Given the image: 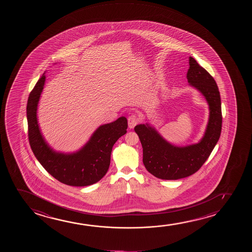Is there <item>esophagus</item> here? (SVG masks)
Segmentation results:
<instances>
[{
	"label": "esophagus",
	"instance_id": "obj_1",
	"mask_svg": "<svg viewBox=\"0 0 252 252\" xmlns=\"http://www.w3.org/2000/svg\"><path fill=\"white\" fill-rule=\"evenodd\" d=\"M140 121V117L139 115L136 114H132L128 117V127L130 129L134 128L136 125L138 124Z\"/></svg>",
	"mask_w": 252,
	"mask_h": 252
}]
</instances>
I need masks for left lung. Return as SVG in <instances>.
I'll return each instance as SVG.
<instances>
[{"mask_svg": "<svg viewBox=\"0 0 252 252\" xmlns=\"http://www.w3.org/2000/svg\"><path fill=\"white\" fill-rule=\"evenodd\" d=\"M187 79L189 86L205 97L209 107L207 127L200 141L178 146L167 141L151 124L137 125L134 127L143 147L144 165L159 179H181L194 174L207 161L220 137L221 100L216 82L192 57H189Z\"/></svg>", "mask_w": 252, "mask_h": 252, "instance_id": "left-lung-1", "label": "left lung"}]
</instances>
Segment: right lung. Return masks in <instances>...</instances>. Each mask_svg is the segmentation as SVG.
<instances>
[{"instance_id": "obj_1", "label": "right lung", "mask_w": 252, "mask_h": 252, "mask_svg": "<svg viewBox=\"0 0 252 252\" xmlns=\"http://www.w3.org/2000/svg\"><path fill=\"white\" fill-rule=\"evenodd\" d=\"M45 77L44 73L28 97L27 118L32 151L45 170L59 182L69 186L92 185L107 172L112 149L115 142L126 133L127 120L122 116L111 123L101 125L76 152H57L42 134L37 115Z\"/></svg>"}]
</instances>
